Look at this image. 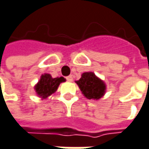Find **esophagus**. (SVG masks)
Masks as SVG:
<instances>
[{
	"mask_svg": "<svg viewBox=\"0 0 149 149\" xmlns=\"http://www.w3.org/2000/svg\"><path fill=\"white\" fill-rule=\"evenodd\" d=\"M66 80H67L68 82H72V80H73V77H72V75H70V76L66 77Z\"/></svg>",
	"mask_w": 149,
	"mask_h": 149,
	"instance_id": "1",
	"label": "esophagus"
}]
</instances>
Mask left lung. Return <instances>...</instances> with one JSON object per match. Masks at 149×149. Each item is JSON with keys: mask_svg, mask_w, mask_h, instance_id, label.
<instances>
[{"mask_svg": "<svg viewBox=\"0 0 149 149\" xmlns=\"http://www.w3.org/2000/svg\"><path fill=\"white\" fill-rule=\"evenodd\" d=\"M76 83L79 87L81 92L88 100H98L101 99L106 92V84L98 77L93 72H83L81 78Z\"/></svg>", "mask_w": 149, "mask_h": 149, "instance_id": "left-lung-1", "label": "left lung"}]
</instances>
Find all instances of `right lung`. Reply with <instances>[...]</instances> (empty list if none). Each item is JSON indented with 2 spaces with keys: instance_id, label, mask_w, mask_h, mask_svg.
Wrapping results in <instances>:
<instances>
[{
  "instance_id": "1",
  "label": "right lung",
  "mask_w": 149,
  "mask_h": 149,
  "mask_svg": "<svg viewBox=\"0 0 149 149\" xmlns=\"http://www.w3.org/2000/svg\"><path fill=\"white\" fill-rule=\"evenodd\" d=\"M63 82H66L63 77H52L49 73H44L41 75L40 81L35 84L34 90L41 100H46L49 96L56 92L59 85Z\"/></svg>"
}]
</instances>
